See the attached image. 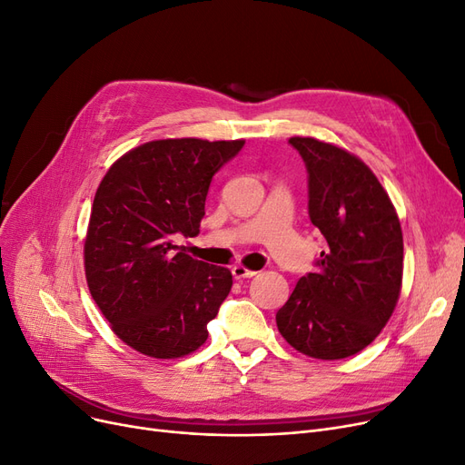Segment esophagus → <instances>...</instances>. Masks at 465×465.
<instances>
[{"label":"esophagus","instance_id":"obj_1","mask_svg":"<svg viewBox=\"0 0 465 465\" xmlns=\"http://www.w3.org/2000/svg\"><path fill=\"white\" fill-rule=\"evenodd\" d=\"M232 273H233L235 280H243V278H252V276H256L254 270H249V268L243 266V264H235V266L232 268Z\"/></svg>","mask_w":465,"mask_h":465}]
</instances>
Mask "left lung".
Listing matches in <instances>:
<instances>
[{"label": "left lung", "mask_w": 465, "mask_h": 465, "mask_svg": "<svg viewBox=\"0 0 465 465\" xmlns=\"http://www.w3.org/2000/svg\"><path fill=\"white\" fill-rule=\"evenodd\" d=\"M308 172V216L325 239L276 314L295 351L341 360L366 349L392 316L402 287L404 243L397 211L356 154L314 137H291Z\"/></svg>", "instance_id": "obj_1"}]
</instances>
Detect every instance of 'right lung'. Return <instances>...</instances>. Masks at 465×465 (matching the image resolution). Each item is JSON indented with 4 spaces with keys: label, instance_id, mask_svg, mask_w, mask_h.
Instances as JSON below:
<instances>
[{
    "label": "right lung",
    "instance_id": "obj_1",
    "mask_svg": "<svg viewBox=\"0 0 465 465\" xmlns=\"http://www.w3.org/2000/svg\"><path fill=\"white\" fill-rule=\"evenodd\" d=\"M245 140L147 142L101 180L84 243L90 293L111 330L151 358H180L209 337L206 323L232 289L228 268L174 243L195 237L213 176Z\"/></svg>",
    "mask_w": 465,
    "mask_h": 465
}]
</instances>
